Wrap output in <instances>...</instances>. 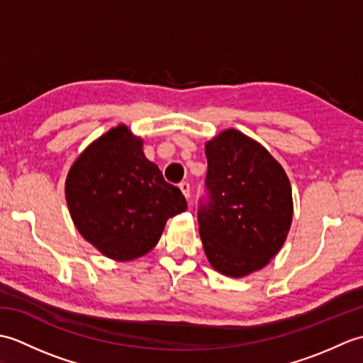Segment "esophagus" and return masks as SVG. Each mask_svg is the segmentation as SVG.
Wrapping results in <instances>:
<instances>
[{
	"label": "esophagus",
	"mask_w": 363,
	"mask_h": 363,
	"mask_svg": "<svg viewBox=\"0 0 363 363\" xmlns=\"http://www.w3.org/2000/svg\"><path fill=\"white\" fill-rule=\"evenodd\" d=\"M179 189L182 191V195L189 199L190 198V184L189 182H181L179 184Z\"/></svg>",
	"instance_id": "1"
}]
</instances>
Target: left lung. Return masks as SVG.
Instances as JSON below:
<instances>
[{
  "label": "left lung",
  "mask_w": 363,
  "mask_h": 363,
  "mask_svg": "<svg viewBox=\"0 0 363 363\" xmlns=\"http://www.w3.org/2000/svg\"><path fill=\"white\" fill-rule=\"evenodd\" d=\"M204 148L211 201L198 211L199 235L215 272L238 279L281 251L293 220L291 186L268 150L234 128Z\"/></svg>",
  "instance_id": "1"
}]
</instances>
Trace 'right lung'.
I'll use <instances>...</instances> for the list:
<instances>
[{
	"label": "right lung",
	"mask_w": 363,
	"mask_h": 363,
	"mask_svg": "<svg viewBox=\"0 0 363 363\" xmlns=\"http://www.w3.org/2000/svg\"><path fill=\"white\" fill-rule=\"evenodd\" d=\"M65 199L78 233L103 254L129 262L157 245L168 218L187 209L126 125L91 142L68 169Z\"/></svg>",
	"instance_id": "1"
}]
</instances>
